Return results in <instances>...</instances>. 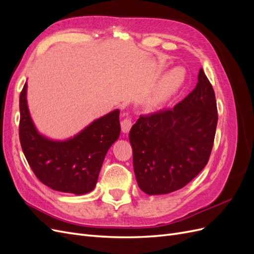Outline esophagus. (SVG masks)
<instances>
[{
    "label": "esophagus",
    "mask_w": 254,
    "mask_h": 254,
    "mask_svg": "<svg viewBox=\"0 0 254 254\" xmlns=\"http://www.w3.org/2000/svg\"><path fill=\"white\" fill-rule=\"evenodd\" d=\"M132 126V119L127 117L126 119H124L121 123V127H122V131L124 133H128L130 128Z\"/></svg>",
    "instance_id": "esophagus-1"
}]
</instances>
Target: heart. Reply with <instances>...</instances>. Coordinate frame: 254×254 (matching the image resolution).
Here are the masks:
<instances>
[{
	"mask_svg": "<svg viewBox=\"0 0 254 254\" xmlns=\"http://www.w3.org/2000/svg\"><path fill=\"white\" fill-rule=\"evenodd\" d=\"M177 79H178V75H177L176 72H172L170 74V76H168L167 81H168V83L172 84V83H175L177 81Z\"/></svg>",
	"mask_w": 254,
	"mask_h": 254,
	"instance_id": "1",
	"label": "heart"
}]
</instances>
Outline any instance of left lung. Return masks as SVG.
<instances>
[{
  "instance_id": "8db88e82",
  "label": "left lung",
  "mask_w": 254,
  "mask_h": 254,
  "mask_svg": "<svg viewBox=\"0 0 254 254\" xmlns=\"http://www.w3.org/2000/svg\"><path fill=\"white\" fill-rule=\"evenodd\" d=\"M218 121L216 98L202 68L195 89L173 108L141 115L130 129L137 186L148 195L186 187L209 161Z\"/></svg>"
}]
</instances>
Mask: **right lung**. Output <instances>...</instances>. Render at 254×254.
<instances>
[{"label": "right lung", "mask_w": 254, "mask_h": 254, "mask_svg": "<svg viewBox=\"0 0 254 254\" xmlns=\"http://www.w3.org/2000/svg\"><path fill=\"white\" fill-rule=\"evenodd\" d=\"M25 83L20 94V143L36 177L45 186L63 193L83 195L96 186L106 153L121 133L120 110L92 122L66 141L43 136L29 115Z\"/></svg>", "instance_id": "right-lung-1"}]
</instances>
